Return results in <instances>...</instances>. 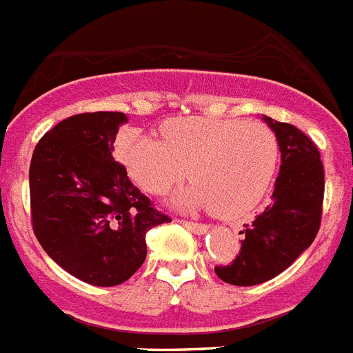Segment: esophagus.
Wrapping results in <instances>:
<instances>
[{
    "instance_id": "esophagus-1",
    "label": "esophagus",
    "mask_w": 353,
    "mask_h": 353,
    "mask_svg": "<svg viewBox=\"0 0 353 353\" xmlns=\"http://www.w3.org/2000/svg\"><path fill=\"white\" fill-rule=\"evenodd\" d=\"M180 224L187 228V230H191L194 233H205L208 230L207 224L203 223H194V221H185V219H180Z\"/></svg>"
}]
</instances>
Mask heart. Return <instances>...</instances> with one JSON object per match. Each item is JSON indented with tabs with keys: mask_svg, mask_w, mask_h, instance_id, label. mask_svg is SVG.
<instances>
[{
	"mask_svg": "<svg viewBox=\"0 0 353 353\" xmlns=\"http://www.w3.org/2000/svg\"><path fill=\"white\" fill-rule=\"evenodd\" d=\"M164 141L129 132L118 157L145 191L164 194L185 176L196 180L179 198L183 207H205L235 219L252 212L269 191L279 143L261 121L180 118L162 125Z\"/></svg>",
	"mask_w": 353,
	"mask_h": 353,
	"instance_id": "b5f03b06",
	"label": "heart"
}]
</instances>
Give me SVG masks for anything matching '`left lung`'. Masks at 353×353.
<instances>
[{"label": "left lung", "instance_id": "1", "mask_svg": "<svg viewBox=\"0 0 353 353\" xmlns=\"http://www.w3.org/2000/svg\"><path fill=\"white\" fill-rule=\"evenodd\" d=\"M276 132L281 168L272 203L240 232V252L230 265H217L224 283L252 286L286 270L313 244L320 230L325 174L318 146L297 127L263 118Z\"/></svg>", "mask_w": 353, "mask_h": 353}]
</instances>
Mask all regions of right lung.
<instances>
[{"label":"right lung","instance_id":"right-lung-1","mask_svg":"<svg viewBox=\"0 0 353 353\" xmlns=\"http://www.w3.org/2000/svg\"><path fill=\"white\" fill-rule=\"evenodd\" d=\"M127 117L65 118L43 134L30 164L31 226L49 256L81 281L117 286L146 258V233L170 223L113 159Z\"/></svg>","mask_w":353,"mask_h":353}]
</instances>
